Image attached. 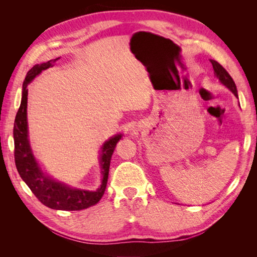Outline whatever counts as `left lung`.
I'll return each mask as SVG.
<instances>
[{
    "instance_id": "1",
    "label": "left lung",
    "mask_w": 257,
    "mask_h": 257,
    "mask_svg": "<svg viewBox=\"0 0 257 257\" xmlns=\"http://www.w3.org/2000/svg\"><path fill=\"white\" fill-rule=\"evenodd\" d=\"M210 62H211V64L213 66V69H214V75L219 78V80L224 84L226 85V87L234 93V95L236 97H238V93H237V88H236V84H235V81L232 80V78L230 77V75L228 74V72L225 69L219 62H216L214 60H210Z\"/></svg>"
}]
</instances>
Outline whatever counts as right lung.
Returning <instances> with one entry per match:
<instances>
[{"label": "right lung", "instance_id": "add662e5", "mask_svg": "<svg viewBox=\"0 0 257 257\" xmlns=\"http://www.w3.org/2000/svg\"><path fill=\"white\" fill-rule=\"evenodd\" d=\"M60 59V58H58ZM58 59L50 60L46 63L37 64L28 72L23 81L22 99L16 114L14 124V143H15V163L22 180L32 191L36 198L48 208L64 211L82 210L97 204L104 195L106 190L108 174L112 153L116 143L121 139V135H115L106 142L102 148L100 155V168H102L103 180L102 184L95 192L71 189L60 182H56L46 177L38 167L37 163L31 151L28 139V122H27V106H28V84L44 69L52 67Z\"/></svg>", "mask_w": 257, "mask_h": 257}]
</instances>
